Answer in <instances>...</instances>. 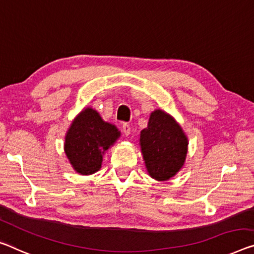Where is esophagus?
I'll list each match as a JSON object with an SVG mask.
<instances>
[{
    "label": "esophagus",
    "instance_id": "34e87169",
    "mask_svg": "<svg viewBox=\"0 0 254 254\" xmlns=\"http://www.w3.org/2000/svg\"><path fill=\"white\" fill-rule=\"evenodd\" d=\"M123 131H124V134L126 135V136H128L130 134V126L128 124H123Z\"/></svg>",
    "mask_w": 254,
    "mask_h": 254
}]
</instances>
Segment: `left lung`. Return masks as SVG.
Wrapping results in <instances>:
<instances>
[{"label":"left lung","instance_id":"1","mask_svg":"<svg viewBox=\"0 0 254 254\" xmlns=\"http://www.w3.org/2000/svg\"><path fill=\"white\" fill-rule=\"evenodd\" d=\"M139 143L147 171L158 181L175 176L184 165L187 138L174 118L162 110L152 112L147 128L140 131Z\"/></svg>","mask_w":254,"mask_h":254}]
</instances>
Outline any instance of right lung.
Masks as SVG:
<instances>
[{"mask_svg": "<svg viewBox=\"0 0 254 254\" xmlns=\"http://www.w3.org/2000/svg\"><path fill=\"white\" fill-rule=\"evenodd\" d=\"M120 132L105 123L91 108L85 109L71 124L65 136L64 152L73 169L81 175L94 174L101 168L102 155Z\"/></svg>", "mask_w": 254, "mask_h": 254, "instance_id": "right-lung-1", "label": "right lung"}]
</instances>
